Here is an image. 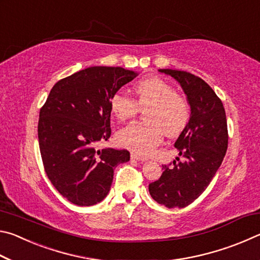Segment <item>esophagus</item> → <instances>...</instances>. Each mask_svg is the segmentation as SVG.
I'll return each instance as SVG.
<instances>
[{
  "instance_id": "esophagus-1",
  "label": "esophagus",
  "mask_w": 260,
  "mask_h": 260,
  "mask_svg": "<svg viewBox=\"0 0 260 260\" xmlns=\"http://www.w3.org/2000/svg\"><path fill=\"white\" fill-rule=\"evenodd\" d=\"M131 157H132V159H136V160H141V161L147 160L146 157H142V156L139 155V153H136V152H132L131 153Z\"/></svg>"
}]
</instances>
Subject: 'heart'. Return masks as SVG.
Listing matches in <instances>:
<instances>
[{
    "label": "heart",
    "instance_id": "heart-1",
    "mask_svg": "<svg viewBox=\"0 0 260 260\" xmlns=\"http://www.w3.org/2000/svg\"><path fill=\"white\" fill-rule=\"evenodd\" d=\"M135 101L121 91L110 98V111L119 121L128 120L147 106L144 122H132L117 134L118 143L139 155H149L160 143L162 134L181 133L190 118V107L182 95L158 77H148L133 86Z\"/></svg>",
    "mask_w": 260,
    "mask_h": 260
}]
</instances>
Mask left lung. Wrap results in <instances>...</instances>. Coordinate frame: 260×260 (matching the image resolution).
<instances>
[{"instance_id": "left-lung-1", "label": "left lung", "mask_w": 260, "mask_h": 260, "mask_svg": "<svg viewBox=\"0 0 260 260\" xmlns=\"http://www.w3.org/2000/svg\"><path fill=\"white\" fill-rule=\"evenodd\" d=\"M158 71L180 83L191 112L187 126L174 143L184 160L162 165L161 177L149 184V192L166 208H184L205 190L226 155V112L221 100L203 79L178 70Z\"/></svg>"}]
</instances>
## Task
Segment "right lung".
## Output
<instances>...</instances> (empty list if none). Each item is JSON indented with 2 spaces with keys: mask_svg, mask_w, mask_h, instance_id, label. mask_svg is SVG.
I'll list each match as a JSON object with an SVG mask.
<instances>
[{
  "mask_svg": "<svg viewBox=\"0 0 260 260\" xmlns=\"http://www.w3.org/2000/svg\"><path fill=\"white\" fill-rule=\"evenodd\" d=\"M138 73L93 67L55 83L40 110L38 136L45 171L61 196L79 206L103 201L127 150L95 148L111 135L109 102Z\"/></svg>",
  "mask_w": 260,
  "mask_h": 260,
  "instance_id": "obj_1",
  "label": "right lung"
}]
</instances>
